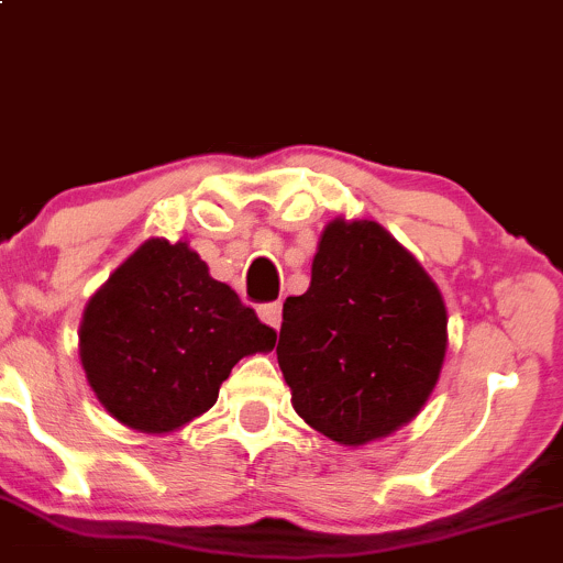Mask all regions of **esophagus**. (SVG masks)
Returning a JSON list of instances; mask_svg holds the SVG:
<instances>
[{"instance_id":"esophagus-1","label":"esophagus","mask_w":563,"mask_h":563,"mask_svg":"<svg viewBox=\"0 0 563 563\" xmlns=\"http://www.w3.org/2000/svg\"><path fill=\"white\" fill-rule=\"evenodd\" d=\"M257 313H261V319L268 327H274V330L282 327V302H265V306L257 308Z\"/></svg>"}]
</instances>
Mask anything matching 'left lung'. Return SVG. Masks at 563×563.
<instances>
[{
  "mask_svg": "<svg viewBox=\"0 0 563 563\" xmlns=\"http://www.w3.org/2000/svg\"><path fill=\"white\" fill-rule=\"evenodd\" d=\"M276 356L308 426L345 446L420 412L446 351V308L422 265L375 220H332L311 287L287 298Z\"/></svg>",
  "mask_w": 563,
  "mask_h": 563,
  "instance_id": "obj_1",
  "label": "left lung"
}]
</instances>
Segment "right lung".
Listing matches in <instances>:
<instances>
[{"label": "right lung", "mask_w": 563, "mask_h": 563, "mask_svg": "<svg viewBox=\"0 0 563 563\" xmlns=\"http://www.w3.org/2000/svg\"><path fill=\"white\" fill-rule=\"evenodd\" d=\"M276 332L214 282L186 242L148 239L87 302L79 356L95 396L124 426L167 433L218 401L233 364Z\"/></svg>", "instance_id": "obj_1"}]
</instances>
